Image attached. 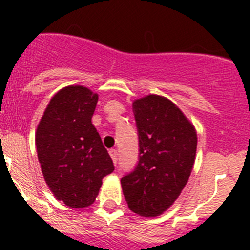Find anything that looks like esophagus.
I'll use <instances>...</instances> for the list:
<instances>
[{
  "mask_svg": "<svg viewBox=\"0 0 250 250\" xmlns=\"http://www.w3.org/2000/svg\"><path fill=\"white\" fill-rule=\"evenodd\" d=\"M109 153H110V156H111V158H112V161H113V163H117V160H118V152H117V150H115V148H111V150L109 151Z\"/></svg>",
  "mask_w": 250,
  "mask_h": 250,
  "instance_id": "1",
  "label": "esophagus"
}]
</instances>
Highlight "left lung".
Listing matches in <instances>:
<instances>
[{"label": "left lung", "instance_id": "8db88e82", "mask_svg": "<svg viewBox=\"0 0 250 250\" xmlns=\"http://www.w3.org/2000/svg\"><path fill=\"white\" fill-rule=\"evenodd\" d=\"M139 161L121 179L132 211L145 218L165 213L185 188L195 163L197 134L169 99L151 94L133 103Z\"/></svg>", "mask_w": 250, "mask_h": 250}]
</instances>
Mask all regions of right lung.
I'll return each mask as SVG.
<instances>
[{
	"instance_id": "1",
	"label": "right lung",
	"mask_w": 250,
	"mask_h": 250,
	"mask_svg": "<svg viewBox=\"0 0 250 250\" xmlns=\"http://www.w3.org/2000/svg\"><path fill=\"white\" fill-rule=\"evenodd\" d=\"M98 94L69 85L50 99L36 130V148L48 188L71 208L97 198L103 178L113 172L112 160L92 123Z\"/></svg>"
}]
</instances>
